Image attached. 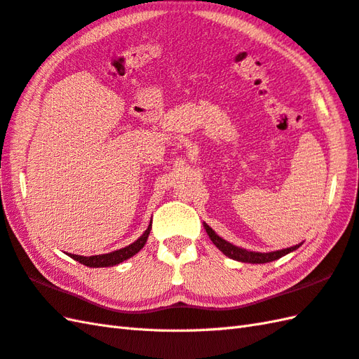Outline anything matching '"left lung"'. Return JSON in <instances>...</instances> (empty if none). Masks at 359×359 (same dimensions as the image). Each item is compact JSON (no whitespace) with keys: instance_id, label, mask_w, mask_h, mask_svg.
<instances>
[{"instance_id":"8db88e82","label":"left lung","mask_w":359,"mask_h":359,"mask_svg":"<svg viewBox=\"0 0 359 359\" xmlns=\"http://www.w3.org/2000/svg\"><path fill=\"white\" fill-rule=\"evenodd\" d=\"M203 226L208 232V236H210L212 243L217 246L220 251L228 255L229 258H232V260H237V262H243V263H269V262H273V260H278V258L285 257L286 254L295 251V249L299 248V245L297 246H292V248H287V249H281V251H275V252H268V254H262V252H252V251H246V249H241L238 246H234L231 245L229 241L223 240L222 237H219L215 232L208 226L206 223H203Z\"/></svg>"}]
</instances>
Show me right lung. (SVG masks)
<instances>
[{
    "instance_id": "1",
    "label": "right lung",
    "mask_w": 359,
    "mask_h": 359,
    "mask_svg": "<svg viewBox=\"0 0 359 359\" xmlns=\"http://www.w3.org/2000/svg\"><path fill=\"white\" fill-rule=\"evenodd\" d=\"M149 231H151V223H149L148 229L142 234L135 243H131L127 248H122L119 251H114L110 254H101V255H93V257H84V255H74V254H69L73 260H76L82 264L88 266V268H107V266H114L119 264L123 260H128L135 254H137L142 248L145 246L147 238L149 236Z\"/></svg>"
}]
</instances>
